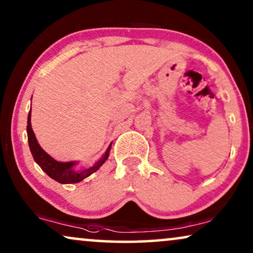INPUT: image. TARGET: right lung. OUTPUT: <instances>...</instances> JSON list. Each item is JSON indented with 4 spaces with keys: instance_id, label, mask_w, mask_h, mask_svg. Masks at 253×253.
Returning <instances> with one entry per match:
<instances>
[{
    "instance_id": "obj_1",
    "label": "right lung",
    "mask_w": 253,
    "mask_h": 253,
    "mask_svg": "<svg viewBox=\"0 0 253 253\" xmlns=\"http://www.w3.org/2000/svg\"><path fill=\"white\" fill-rule=\"evenodd\" d=\"M27 139H29V146L31 150V153L33 155L34 161L40 166L41 169L49 176L50 178L55 179L58 183L62 184H71V183H78L83 181V179L88 177L93 172H95L101 166L105 164V161L109 157L110 151V144L109 147L107 148L106 153L103 157L96 161L92 167L83 169V170H76L75 166L77 162L70 161V162H60L56 161L55 159L47 154L41 146L38 143L36 134H34L32 130V126H31V110L29 113V117H27Z\"/></svg>"
}]
</instances>
